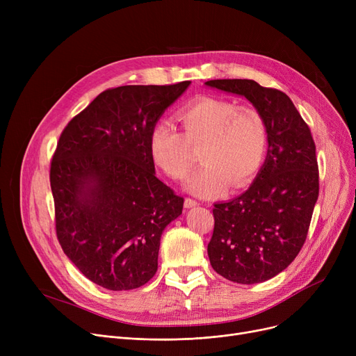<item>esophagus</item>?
I'll return each mask as SVG.
<instances>
[{"label":"esophagus","instance_id":"obj_1","mask_svg":"<svg viewBox=\"0 0 356 356\" xmlns=\"http://www.w3.org/2000/svg\"><path fill=\"white\" fill-rule=\"evenodd\" d=\"M196 204H199L197 200H195L192 197H186L184 199V208H193V207H196Z\"/></svg>","mask_w":356,"mask_h":356}]
</instances>
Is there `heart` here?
Instances as JSON below:
<instances>
[{
	"instance_id": "b5f03b06",
	"label": "heart",
	"mask_w": 356,
	"mask_h": 356,
	"mask_svg": "<svg viewBox=\"0 0 356 356\" xmlns=\"http://www.w3.org/2000/svg\"><path fill=\"white\" fill-rule=\"evenodd\" d=\"M177 118L183 134L167 121L157 122L149 134L156 164L175 180H181L200 149L203 165L188 180V189L202 197L247 184L263 164L268 147L267 121L258 108L204 97L183 106Z\"/></svg>"
}]
</instances>
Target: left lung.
<instances>
[{
    "label": "left lung",
    "instance_id": "obj_1",
    "mask_svg": "<svg viewBox=\"0 0 356 356\" xmlns=\"http://www.w3.org/2000/svg\"><path fill=\"white\" fill-rule=\"evenodd\" d=\"M208 86L245 97L268 127L266 163L241 196L213 204L208 244L212 268L239 284L263 283L286 270L305 245L319 196V165L309 125L284 92L251 79Z\"/></svg>",
    "mask_w": 356,
    "mask_h": 356
}]
</instances>
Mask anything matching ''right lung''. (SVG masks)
I'll return each instance as SVG.
<instances>
[{
	"label": "right lung",
	"mask_w": 356,
	"mask_h": 356,
	"mask_svg": "<svg viewBox=\"0 0 356 356\" xmlns=\"http://www.w3.org/2000/svg\"><path fill=\"white\" fill-rule=\"evenodd\" d=\"M191 85H127L93 99L62 131L50 161L56 235L95 284L144 286L157 271L160 238L183 197L156 177L149 134Z\"/></svg>",
	"instance_id": "obj_1"
}]
</instances>
